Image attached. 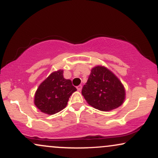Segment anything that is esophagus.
Returning <instances> with one entry per match:
<instances>
[{
    "label": "esophagus",
    "instance_id": "34e87169",
    "mask_svg": "<svg viewBox=\"0 0 158 158\" xmlns=\"http://www.w3.org/2000/svg\"><path fill=\"white\" fill-rule=\"evenodd\" d=\"M81 88H82V86H81V85H79V86L77 87V89L79 90V91H80V90H81Z\"/></svg>",
    "mask_w": 158,
    "mask_h": 158
}]
</instances>
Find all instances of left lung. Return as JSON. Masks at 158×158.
Here are the masks:
<instances>
[{
	"instance_id": "8db88e82",
	"label": "left lung",
	"mask_w": 158,
	"mask_h": 158,
	"mask_svg": "<svg viewBox=\"0 0 158 158\" xmlns=\"http://www.w3.org/2000/svg\"><path fill=\"white\" fill-rule=\"evenodd\" d=\"M81 94L90 106L102 111L116 109L126 99L123 83L113 72L102 65L91 69Z\"/></svg>"
}]
</instances>
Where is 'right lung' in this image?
Masks as SVG:
<instances>
[{
  "label": "right lung",
  "mask_w": 158,
  "mask_h": 158,
  "mask_svg": "<svg viewBox=\"0 0 158 158\" xmlns=\"http://www.w3.org/2000/svg\"><path fill=\"white\" fill-rule=\"evenodd\" d=\"M63 73V70L52 72L36 90L34 104L43 113L52 115L61 111L77 90L71 80L64 79Z\"/></svg>",
  "instance_id": "right-lung-1"
}]
</instances>
